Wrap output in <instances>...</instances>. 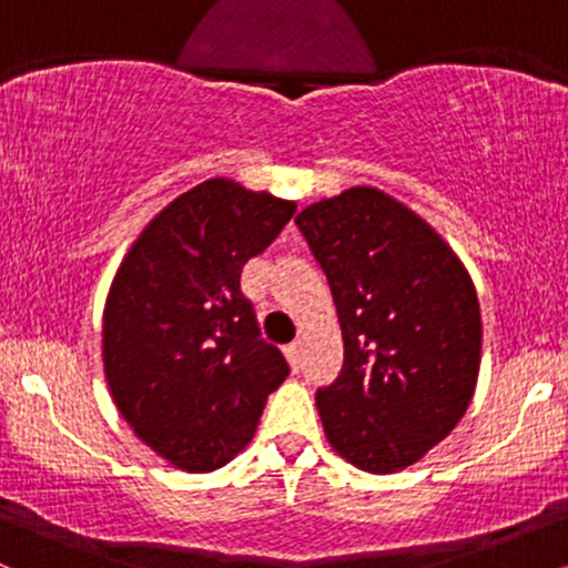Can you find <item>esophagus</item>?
I'll return each instance as SVG.
<instances>
[{
  "instance_id": "esophagus-1",
  "label": "esophagus",
  "mask_w": 568,
  "mask_h": 568,
  "mask_svg": "<svg viewBox=\"0 0 568 568\" xmlns=\"http://www.w3.org/2000/svg\"><path fill=\"white\" fill-rule=\"evenodd\" d=\"M285 357H288L291 368H298L302 366V342H293L285 347Z\"/></svg>"
}]
</instances>
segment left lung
I'll list each match as a JSON object with an SVG mask.
<instances>
[{"label": "left lung", "mask_w": 568, "mask_h": 568, "mask_svg": "<svg viewBox=\"0 0 568 568\" xmlns=\"http://www.w3.org/2000/svg\"><path fill=\"white\" fill-rule=\"evenodd\" d=\"M296 226L328 277L344 366L317 389L325 438L366 473H397L438 446L470 406L480 304L465 264L382 189L306 205Z\"/></svg>", "instance_id": "8db88e82"}]
</instances>
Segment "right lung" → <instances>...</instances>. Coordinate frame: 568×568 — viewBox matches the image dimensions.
Returning a JSON list of instances; mask_svg holds the SVG:
<instances>
[{"label": "right lung", "mask_w": 568, "mask_h": 568, "mask_svg": "<svg viewBox=\"0 0 568 568\" xmlns=\"http://www.w3.org/2000/svg\"><path fill=\"white\" fill-rule=\"evenodd\" d=\"M293 213L296 202L270 192L202 181L149 221L116 270L103 310L109 389L133 433L179 470L234 459L288 376L240 275Z\"/></svg>", "instance_id": "obj_1"}]
</instances>
